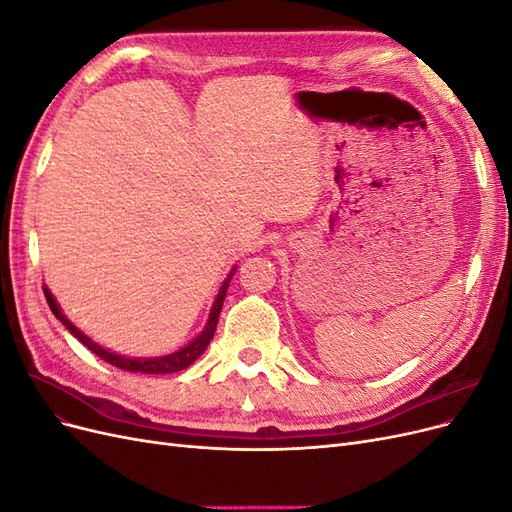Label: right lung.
<instances>
[{"label":"right lung","instance_id":"1","mask_svg":"<svg viewBox=\"0 0 512 512\" xmlns=\"http://www.w3.org/2000/svg\"><path fill=\"white\" fill-rule=\"evenodd\" d=\"M235 271H237V267H232V271L228 273V277H226L222 288H220V292H218V297H215L213 307H211V312H209V320H207V324H205V329L200 331V333L192 339V342H190L188 346H183L181 350L164 354V356H151V359H147V356H143V359H141V356H134V359H130V356H123V354H117V352H111V350L102 348L100 344L94 342V339L87 337L81 329H76L74 324H72L64 314H61V309H59L55 297H53L51 290L46 288V286H44V297H46V303H49V307H51V312L55 314V318H57L59 322H64V327H66L76 339H79L81 344H85L91 352L98 354L102 361L111 363V365H115V367H119V369L136 371V374H173V371H181V369H185V367H190V365L198 359V356L207 350L209 342L213 339L215 327H218V318H220V312H222L226 290H228V284H230V280H232V275H235Z\"/></svg>","mask_w":512,"mask_h":512}]
</instances>
